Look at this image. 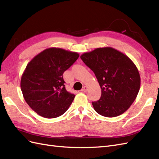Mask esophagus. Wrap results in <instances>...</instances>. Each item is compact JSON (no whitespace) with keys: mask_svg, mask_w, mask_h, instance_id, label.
<instances>
[{"mask_svg":"<svg viewBox=\"0 0 159 159\" xmlns=\"http://www.w3.org/2000/svg\"><path fill=\"white\" fill-rule=\"evenodd\" d=\"M87 90H88V87H87V86H84V87H83V89H82V91H83V92H87Z\"/></svg>","mask_w":159,"mask_h":159,"instance_id":"esophagus-1","label":"esophagus"}]
</instances>
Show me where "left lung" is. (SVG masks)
Masks as SVG:
<instances>
[{"mask_svg":"<svg viewBox=\"0 0 159 159\" xmlns=\"http://www.w3.org/2000/svg\"><path fill=\"white\" fill-rule=\"evenodd\" d=\"M80 58L95 73L101 89V98L92 102L95 111L113 117L127 111L140 87L139 72L132 61L111 47L96 48Z\"/></svg>","mask_w":159,"mask_h":159,"instance_id":"8db88e82","label":"left lung"}]
</instances>
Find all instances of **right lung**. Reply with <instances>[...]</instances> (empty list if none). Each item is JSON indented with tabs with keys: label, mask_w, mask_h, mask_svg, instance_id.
I'll list each match as a JSON object with an SVG mask.
<instances>
[{
	"label": "right lung",
	"mask_w": 159,
	"mask_h": 159,
	"mask_svg": "<svg viewBox=\"0 0 159 159\" xmlns=\"http://www.w3.org/2000/svg\"><path fill=\"white\" fill-rule=\"evenodd\" d=\"M79 57L77 52L50 48L27 64L21 76V89L27 103L38 115L55 118L67 111L75 95L65 89L63 73Z\"/></svg>",
	"instance_id": "1"
}]
</instances>
